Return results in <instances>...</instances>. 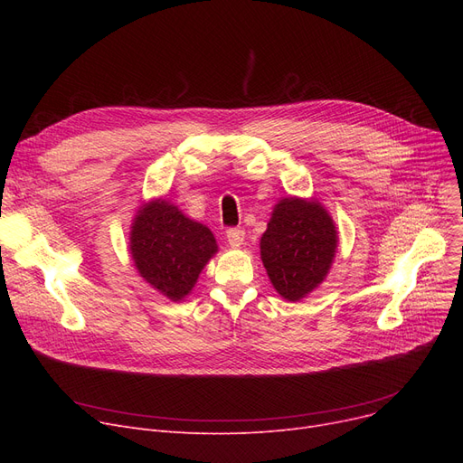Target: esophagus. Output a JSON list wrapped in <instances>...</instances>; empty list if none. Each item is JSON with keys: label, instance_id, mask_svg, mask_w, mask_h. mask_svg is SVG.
<instances>
[{"label": "esophagus", "instance_id": "34e87169", "mask_svg": "<svg viewBox=\"0 0 463 463\" xmlns=\"http://www.w3.org/2000/svg\"><path fill=\"white\" fill-rule=\"evenodd\" d=\"M244 238H246V232L241 229H229L227 231V241L231 248H240L241 244H244Z\"/></svg>", "mask_w": 463, "mask_h": 463}]
</instances>
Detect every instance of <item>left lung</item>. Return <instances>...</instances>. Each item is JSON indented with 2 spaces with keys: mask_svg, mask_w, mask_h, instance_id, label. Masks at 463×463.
Instances as JSON below:
<instances>
[{
  "mask_svg": "<svg viewBox=\"0 0 463 463\" xmlns=\"http://www.w3.org/2000/svg\"><path fill=\"white\" fill-rule=\"evenodd\" d=\"M337 251V229L317 199L278 201L260 236V259L276 293L300 302L328 276Z\"/></svg>",
  "mask_w": 463,
  "mask_h": 463,
  "instance_id": "obj_1",
  "label": "left lung"
}]
</instances>
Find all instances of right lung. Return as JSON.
I'll return each instance as SVG.
<instances>
[{
    "label": "right lung",
    "instance_id": "right-lung-1",
    "mask_svg": "<svg viewBox=\"0 0 463 463\" xmlns=\"http://www.w3.org/2000/svg\"><path fill=\"white\" fill-rule=\"evenodd\" d=\"M129 253L140 278L165 298L184 300L217 253L212 231L166 199L144 203L131 223Z\"/></svg>",
    "mask_w": 463,
    "mask_h": 463
}]
</instances>
